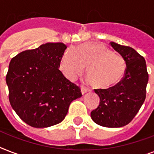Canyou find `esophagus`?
Listing matches in <instances>:
<instances>
[{
	"mask_svg": "<svg viewBox=\"0 0 154 154\" xmlns=\"http://www.w3.org/2000/svg\"><path fill=\"white\" fill-rule=\"evenodd\" d=\"M81 89H82V94H85V93H87V92H88L89 90V89H88L87 87H85V86H82Z\"/></svg>",
	"mask_w": 154,
	"mask_h": 154,
	"instance_id": "34e87169",
	"label": "esophagus"
}]
</instances>
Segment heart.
<instances>
[{"label":"heart","mask_w":154,"mask_h":154,"mask_svg":"<svg viewBox=\"0 0 154 154\" xmlns=\"http://www.w3.org/2000/svg\"><path fill=\"white\" fill-rule=\"evenodd\" d=\"M85 65L86 74L92 85L108 89L117 85L125 72L124 58L109 48L97 43H85L68 48L60 61V69L71 80L82 74Z\"/></svg>","instance_id":"heart-1"}]
</instances>
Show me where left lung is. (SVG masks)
<instances>
[{"mask_svg":"<svg viewBox=\"0 0 154 154\" xmlns=\"http://www.w3.org/2000/svg\"><path fill=\"white\" fill-rule=\"evenodd\" d=\"M110 45L124 58L126 69L124 77L116 85L94 89L100 103L91 112V117L99 125L118 128L129 124L143 105L149 74L146 60L135 49L115 42Z\"/></svg>","mask_w":154,"mask_h":154,"instance_id":"obj_1","label":"left lung"}]
</instances>
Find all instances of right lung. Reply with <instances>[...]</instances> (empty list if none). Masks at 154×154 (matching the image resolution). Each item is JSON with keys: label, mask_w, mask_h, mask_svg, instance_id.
Segmentation results:
<instances>
[{"label": "right lung", "mask_w": 154, "mask_h": 154, "mask_svg": "<svg viewBox=\"0 0 154 154\" xmlns=\"http://www.w3.org/2000/svg\"><path fill=\"white\" fill-rule=\"evenodd\" d=\"M67 46L46 43L12 58L6 75L11 106L23 122L46 128L65 119L70 103L82 96L59 70Z\"/></svg>", "instance_id": "obj_1"}]
</instances>
